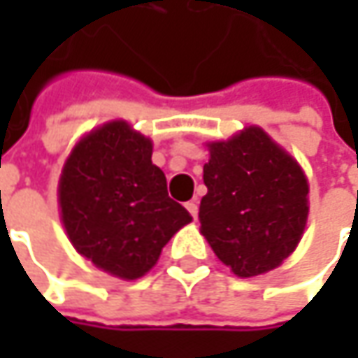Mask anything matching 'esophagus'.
Returning <instances> with one entry per match:
<instances>
[{
	"instance_id": "esophagus-1",
	"label": "esophagus",
	"mask_w": 358,
	"mask_h": 358,
	"mask_svg": "<svg viewBox=\"0 0 358 358\" xmlns=\"http://www.w3.org/2000/svg\"><path fill=\"white\" fill-rule=\"evenodd\" d=\"M185 207H187V211L191 213V217H193V219L197 221V217H199V201L191 199L189 203H187Z\"/></svg>"
}]
</instances>
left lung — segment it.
<instances>
[{
    "instance_id": "left-lung-1",
    "label": "left lung",
    "mask_w": 358,
    "mask_h": 358,
    "mask_svg": "<svg viewBox=\"0 0 358 358\" xmlns=\"http://www.w3.org/2000/svg\"><path fill=\"white\" fill-rule=\"evenodd\" d=\"M203 167V237L237 277L279 267L295 251L309 215L303 169L261 127L213 141Z\"/></svg>"
}]
</instances>
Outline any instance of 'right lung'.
I'll use <instances>...</instances> for the list:
<instances>
[{"mask_svg":"<svg viewBox=\"0 0 358 358\" xmlns=\"http://www.w3.org/2000/svg\"><path fill=\"white\" fill-rule=\"evenodd\" d=\"M153 143L125 121L87 133L59 179L63 227L77 253L119 279H139L163 247L191 223L167 195L165 173L151 161Z\"/></svg>","mask_w":358,"mask_h":358,"instance_id":"obj_1","label":"right lung"}]
</instances>
